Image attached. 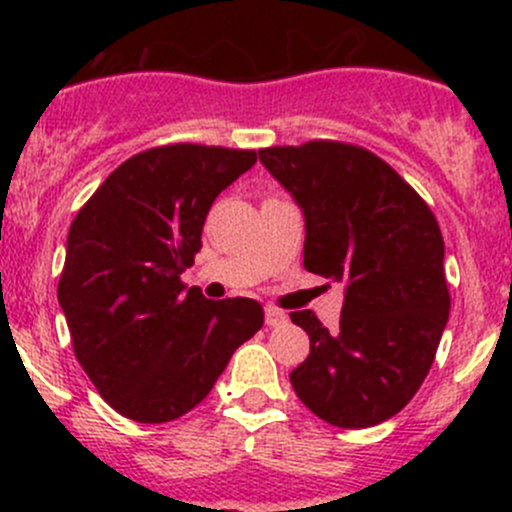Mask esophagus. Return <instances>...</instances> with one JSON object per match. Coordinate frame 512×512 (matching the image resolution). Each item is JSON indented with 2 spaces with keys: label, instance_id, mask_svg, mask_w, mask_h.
I'll list each match as a JSON object with an SVG mask.
<instances>
[{
  "label": "esophagus",
  "instance_id": "obj_1",
  "mask_svg": "<svg viewBox=\"0 0 512 512\" xmlns=\"http://www.w3.org/2000/svg\"><path fill=\"white\" fill-rule=\"evenodd\" d=\"M265 322L267 327H280L287 322V314L277 307H265Z\"/></svg>",
  "mask_w": 512,
  "mask_h": 512
}]
</instances>
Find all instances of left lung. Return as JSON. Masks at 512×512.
<instances>
[{"instance_id": "8db88e82", "label": "left lung", "mask_w": 512, "mask_h": 512, "mask_svg": "<svg viewBox=\"0 0 512 512\" xmlns=\"http://www.w3.org/2000/svg\"><path fill=\"white\" fill-rule=\"evenodd\" d=\"M260 163L304 215V267L344 282L339 327L292 312L309 356L289 374L299 401L339 428L396 416L421 389L446 329L443 237L421 195L352 143L262 148Z\"/></svg>"}]
</instances>
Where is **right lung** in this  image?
I'll return each mask as SVG.
<instances>
[{"instance_id":"right-lung-1","label":"right lung","mask_w":512,"mask_h":512,"mask_svg":"<svg viewBox=\"0 0 512 512\" xmlns=\"http://www.w3.org/2000/svg\"><path fill=\"white\" fill-rule=\"evenodd\" d=\"M255 160L195 143L151 148L118 165L71 223L59 304L76 359L121 416L188 414L265 322L255 299L213 302L180 282L210 205Z\"/></svg>"}]
</instances>
